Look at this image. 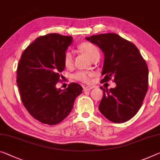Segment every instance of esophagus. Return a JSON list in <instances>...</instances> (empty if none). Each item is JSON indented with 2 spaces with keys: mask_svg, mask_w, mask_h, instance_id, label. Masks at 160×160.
Returning <instances> with one entry per match:
<instances>
[{
  "mask_svg": "<svg viewBox=\"0 0 160 160\" xmlns=\"http://www.w3.org/2000/svg\"><path fill=\"white\" fill-rule=\"evenodd\" d=\"M92 88H94L92 86H84V87H83V90H84V91H90V90H92Z\"/></svg>",
  "mask_w": 160,
  "mask_h": 160,
  "instance_id": "34e87169",
  "label": "esophagus"
}]
</instances>
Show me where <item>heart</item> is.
<instances>
[{"mask_svg":"<svg viewBox=\"0 0 160 160\" xmlns=\"http://www.w3.org/2000/svg\"><path fill=\"white\" fill-rule=\"evenodd\" d=\"M78 48L81 52H82L84 54L88 55L91 60H95L96 58L99 57L100 52L99 50L95 45L91 43L90 42H84L78 45ZM63 63L64 65L67 68H70L73 65V56L72 52L69 50H67L64 53L63 56ZM93 76L92 73L88 72H78L75 75V79L80 81H82L83 82L88 83L91 81V78Z\"/></svg>","mask_w":160,"mask_h":160,"instance_id":"obj_1","label":"heart"}]
</instances>
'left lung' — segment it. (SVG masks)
Returning a JSON list of instances; mask_svg holds the SVG:
<instances>
[{
  "label": "left lung",
  "mask_w": 160,
  "mask_h": 160,
  "mask_svg": "<svg viewBox=\"0 0 160 160\" xmlns=\"http://www.w3.org/2000/svg\"><path fill=\"white\" fill-rule=\"evenodd\" d=\"M86 40L102 50L105 55L102 82L112 80L115 88L103 90L99 110L115 123L125 122L135 116L148 90V67L138 48L120 35L99 34Z\"/></svg>",
  "instance_id": "left-lung-1"
}]
</instances>
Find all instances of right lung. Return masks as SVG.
<instances>
[{"label": "right lung", "instance_id": "1", "mask_svg": "<svg viewBox=\"0 0 160 160\" xmlns=\"http://www.w3.org/2000/svg\"><path fill=\"white\" fill-rule=\"evenodd\" d=\"M72 36L58 33L42 35L22 52L17 68L16 82L24 107L40 122L54 125L70 113L82 88L71 82L62 90L56 88L65 69L63 56Z\"/></svg>", "mask_w": 160, "mask_h": 160}]
</instances>
